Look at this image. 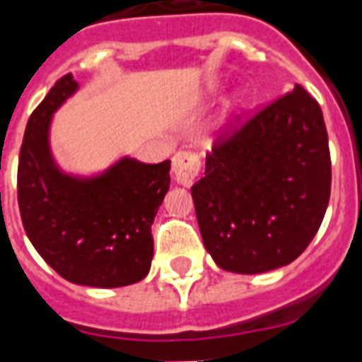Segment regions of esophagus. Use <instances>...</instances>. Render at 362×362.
<instances>
[{"label":"esophagus","instance_id":"esophagus-1","mask_svg":"<svg viewBox=\"0 0 362 362\" xmlns=\"http://www.w3.org/2000/svg\"><path fill=\"white\" fill-rule=\"evenodd\" d=\"M201 170V161L199 157L192 153V151H178L173 157V175L175 180L180 186L189 187L195 182V178L199 176Z\"/></svg>","mask_w":362,"mask_h":362}]
</instances>
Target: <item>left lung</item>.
Returning <instances> with one entry per match:
<instances>
[{"instance_id":"obj_1","label":"left lung","mask_w":362,"mask_h":362,"mask_svg":"<svg viewBox=\"0 0 362 362\" xmlns=\"http://www.w3.org/2000/svg\"><path fill=\"white\" fill-rule=\"evenodd\" d=\"M321 106L303 87L262 107L214 142L192 186L205 248L226 272L283 267L308 248L330 199Z\"/></svg>"}]
</instances>
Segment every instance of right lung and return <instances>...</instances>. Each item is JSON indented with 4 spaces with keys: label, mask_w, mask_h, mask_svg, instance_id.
I'll return each mask as SVG.
<instances>
[{
    "label": "right lung",
    "mask_w": 362,
    "mask_h": 362,
    "mask_svg": "<svg viewBox=\"0 0 362 362\" xmlns=\"http://www.w3.org/2000/svg\"><path fill=\"white\" fill-rule=\"evenodd\" d=\"M71 74L30 115L18 157V209L28 239L70 283L117 288L142 281L153 258L151 224L170 184V161L121 157L95 176L68 175L52 157L54 112L77 90Z\"/></svg>",
    "instance_id": "1"
}]
</instances>
